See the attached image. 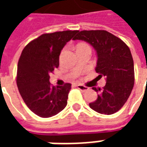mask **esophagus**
<instances>
[{
	"label": "esophagus",
	"mask_w": 147,
	"mask_h": 147,
	"mask_svg": "<svg viewBox=\"0 0 147 147\" xmlns=\"http://www.w3.org/2000/svg\"><path fill=\"white\" fill-rule=\"evenodd\" d=\"M76 87L78 89H80L81 91H83V92H85L86 90H88L89 88L88 87H86L85 86H83V85H76Z\"/></svg>",
	"instance_id": "34e87169"
}]
</instances>
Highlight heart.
I'll return each instance as SVG.
<instances>
[{
	"label": "heart",
	"instance_id": "1",
	"mask_svg": "<svg viewBox=\"0 0 147 147\" xmlns=\"http://www.w3.org/2000/svg\"><path fill=\"white\" fill-rule=\"evenodd\" d=\"M80 45H85V44H80Z\"/></svg>",
	"mask_w": 147,
	"mask_h": 147
}]
</instances>
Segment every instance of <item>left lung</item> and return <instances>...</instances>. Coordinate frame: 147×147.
Masks as SVG:
<instances>
[{
    "label": "left lung",
    "instance_id": "8db88e82",
    "mask_svg": "<svg viewBox=\"0 0 147 147\" xmlns=\"http://www.w3.org/2000/svg\"><path fill=\"white\" fill-rule=\"evenodd\" d=\"M77 33L73 40L88 42L97 53V81L102 77L106 81L102 89L92 88L98 95L96 101L90 103V107L101 114L115 113L125 104L134 86V62L130 49L121 39L106 30Z\"/></svg>",
    "mask_w": 147,
    "mask_h": 147
}]
</instances>
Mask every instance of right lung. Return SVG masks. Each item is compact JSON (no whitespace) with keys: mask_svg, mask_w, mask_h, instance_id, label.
I'll return each mask as SVG.
<instances>
[{"mask_svg":"<svg viewBox=\"0 0 147 147\" xmlns=\"http://www.w3.org/2000/svg\"><path fill=\"white\" fill-rule=\"evenodd\" d=\"M78 30L43 34L29 42L18 62V89L27 107L38 117L57 115L67 105L71 84L52 86L49 74L59 66V56L64 46Z\"/></svg>","mask_w":147,"mask_h":147,"instance_id":"add662e5","label":"right lung"}]
</instances>
